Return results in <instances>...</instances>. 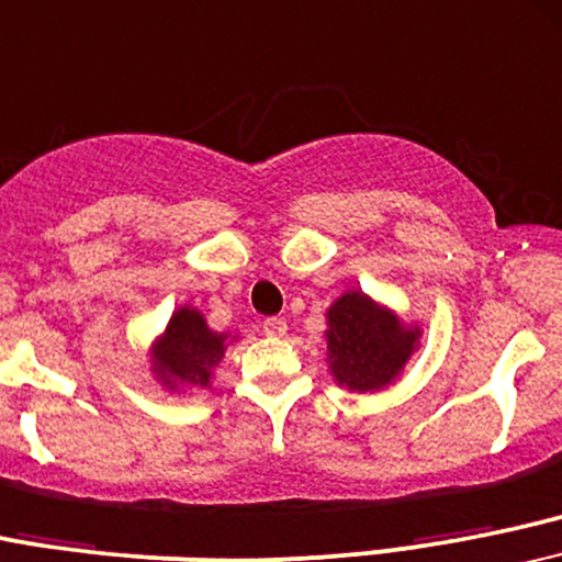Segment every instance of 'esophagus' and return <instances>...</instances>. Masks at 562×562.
<instances>
[{
    "mask_svg": "<svg viewBox=\"0 0 562 562\" xmlns=\"http://www.w3.org/2000/svg\"><path fill=\"white\" fill-rule=\"evenodd\" d=\"M262 331L268 334V337H283V334H286V321L279 318V315H273V318H265Z\"/></svg>",
    "mask_w": 562,
    "mask_h": 562,
    "instance_id": "esophagus-1",
    "label": "esophagus"
}]
</instances>
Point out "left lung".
<instances>
[{"label": "left lung", "mask_w": 562, "mask_h": 562, "mask_svg": "<svg viewBox=\"0 0 562 562\" xmlns=\"http://www.w3.org/2000/svg\"><path fill=\"white\" fill-rule=\"evenodd\" d=\"M329 369L352 393H374L401 374L417 350L419 329L403 326L395 313L361 292L342 294L326 313Z\"/></svg>", "instance_id": "obj_1"}]
</instances>
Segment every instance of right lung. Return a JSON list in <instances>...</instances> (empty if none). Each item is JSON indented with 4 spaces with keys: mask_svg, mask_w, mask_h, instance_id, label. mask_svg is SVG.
I'll return each instance as SVG.
<instances>
[{
    "mask_svg": "<svg viewBox=\"0 0 562 562\" xmlns=\"http://www.w3.org/2000/svg\"><path fill=\"white\" fill-rule=\"evenodd\" d=\"M225 337L228 334L212 331L199 311L180 307L154 345V374L169 390L180 384L210 387L212 369L225 352Z\"/></svg>",
    "mask_w": 562,
    "mask_h": 562,
    "instance_id": "right-lung-1",
    "label": "right lung"
}]
</instances>
